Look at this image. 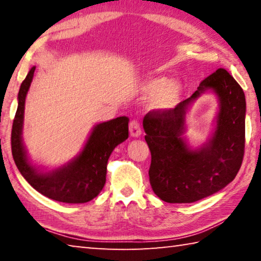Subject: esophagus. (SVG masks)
I'll return each mask as SVG.
<instances>
[{"mask_svg": "<svg viewBox=\"0 0 261 261\" xmlns=\"http://www.w3.org/2000/svg\"><path fill=\"white\" fill-rule=\"evenodd\" d=\"M129 131H130V136L134 137V138H138V137L141 135V129L139 123L137 121H132L129 124Z\"/></svg>", "mask_w": 261, "mask_h": 261, "instance_id": "1", "label": "esophagus"}]
</instances>
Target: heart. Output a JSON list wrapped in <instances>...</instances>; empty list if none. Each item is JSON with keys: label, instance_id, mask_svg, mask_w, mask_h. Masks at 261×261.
<instances>
[{"label": "heart", "instance_id": "1", "mask_svg": "<svg viewBox=\"0 0 261 261\" xmlns=\"http://www.w3.org/2000/svg\"><path fill=\"white\" fill-rule=\"evenodd\" d=\"M139 91L145 96H151L149 106L152 109L156 112H168L179 102L184 86L177 79L158 77L144 81L140 84Z\"/></svg>", "mask_w": 261, "mask_h": 261}]
</instances>
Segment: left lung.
Wrapping results in <instances>:
<instances>
[{"label":"left lung","instance_id":"obj_1","mask_svg":"<svg viewBox=\"0 0 261 261\" xmlns=\"http://www.w3.org/2000/svg\"><path fill=\"white\" fill-rule=\"evenodd\" d=\"M207 91L218 99L215 129L206 143L192 148L185 136L186 115ZM245 114L244 92L224 69L205 78L174 109L149 112L143 126L152 155L148 175L154 193L166 202L188 204L226 188L236 177L244 155Z\"/></svg>","mask_w":261,"mask_h":261}]
</instances>
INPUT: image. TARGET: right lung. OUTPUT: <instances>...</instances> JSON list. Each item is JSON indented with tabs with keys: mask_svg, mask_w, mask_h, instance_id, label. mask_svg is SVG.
<instances>
[{
	"mask_svg": "<svg viewBox=\"0 0 261 261\" xmlns=\"http://www.w3.org/2000/svg\"><path fill=\"white\" fill-rule=\"evenodd\" d=\"M31 68L18 92V107L12 124L11 151L17 168L31 187L53 200L83 204L103 189L107 163L114 148L129 137V117L121 116L95 124L79 154L54 169L35 167L23 141L25 99L33 81Z\"/></svg>",
	"mask_w": 261,
	"mask_h": 261,
	"instance_id": "1",
	"label": "right lung"
}]
</instances>
